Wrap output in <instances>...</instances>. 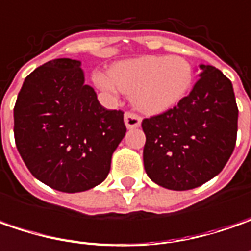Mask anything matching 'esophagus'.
Listing matches in <instances>:
<instances>
[{
    "label": "esophagus",
    "instance_id": "34e87169",
    "mask_svg": "<svg viewBox=\"0 0 251 251\" xmlns=\"http://www.w3.org/2000/svg\"><path fill=\"white\" fill-rule=\"evenodd\" d=\"M142 124V118L134 112H126L125 114V125L127 129H134L139 127Z\"/></svg>",
    "mask_w": 251,
    "mask_h": 251
}]
</instances>
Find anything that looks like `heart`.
Returning <instances> with one entry per match:
<instances>
[{
	"label": "heart",
	"instance_id": "heart-1",
	"mask_svg": "<svg viewBox=\"0 0 251 251\" xmlns=\"http://www.w3.org/2000/svg\"><path fill=\"white\" fill-rule=\"evenodd\" d=\"M195 72L183 56L144 55L119 61L108 74H96L102 91L132 94V102L146 114H162L180 104L193 86Z\"/></svg>",
	"mask_w": 251,
	"mask_h": 251
}]
</instances>
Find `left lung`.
Returning <instances> with one entry per match:
<instances>
[{"label": "left lung", "instance_id": "1", "mask_svg": "<svg viewBox=\"0 0 251 251\" xmlns=\"http://www.w3.org/2000/svg\"><path fill=\"white\" fill-rule=\"evenodd\" d=\"M200 79L175 108L143 119L144 169L157 185L189 190L217 176L232 155L238 105L220 69L200 65Z\"/></svg>", "mask_w": 251, "mask_h": 251}]
</instances>
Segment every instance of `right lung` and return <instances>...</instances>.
<instances>
[{
  "mask_svg": "<svg viewBox=\"0 0 251 251\" xmlns=\"http://www.w3.org/2000/svg\"><path fill=\"white\" fill-rule=\"evenodd\" d=\"M13 133L33 176L77 193L108 176L126 126L124 112L104 108L84 83L80 61L58 58L25 79L13 108Z\"/></svg>",
  "mask_w": 251,
  "mask_h": 251,
  "instance_id": "1",
  "label": "right lung"
}]
</instances>
